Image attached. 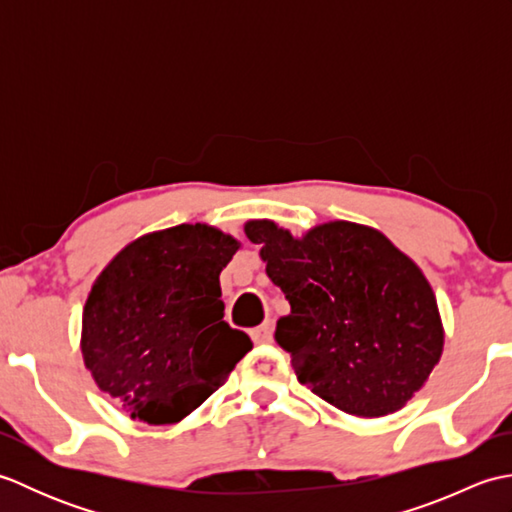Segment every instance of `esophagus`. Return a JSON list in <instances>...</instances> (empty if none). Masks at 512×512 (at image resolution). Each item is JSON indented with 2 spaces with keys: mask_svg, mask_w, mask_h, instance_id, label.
<instances>
[{
  "mask_svg": "<svg viewBox=\"0 0 512 512\" xmlns=\"http://www.w3.org/2000/svg\"><path fill=\"white\" fill-rule=\"evenodd\" d=\"M250 339H253L257 345H266V343L273 341V323L266 321V323L259 325V328L250 330Z\"/></svg>",
  "mask_w": 512,
  "mask_h": 512,
  "instance_id": "1",
  "label": "esophagus"
}]
</instances>
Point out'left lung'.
Returning a JSON list of instances; mask_svg holds the SVG:
<instances>
[{
	"label": "left lung",
	"instance_id": "8db88e82",
	"mask_svg": "<svg viewBox=\"0 0 512 512\" xmlns=\"http://www.w3.org/2000/svg\"><path fill=\"white\" fill-rule=\"evenodd\" d=\"M290 314L275 341L301 385L361 418L394 413L438 365L444 330L422 270L369 226L328 222L301 239L268 220L244 226Z\"/></svg>",
	"mask_w": 512,
	"mask_h": 512
}]
</instances>
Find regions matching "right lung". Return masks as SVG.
<instances>
[{
	"instance_id": "obj_1",
	"label": "right lung",
	"mask_w": 512,
	"mask_h": 512,
	"mask_svg": "<svg viewBox=\"0 0 512 512\" xmlns=\"http://www.w3.org/2000/svg\"><path fill=\"white\" fill-rule=\"evenodd\" d=\"M239 242L180 224L127 244L83 308L81 352L96 385L134 420L171 424L198 409L253 350L224 321L220 273Z\"/></svg>"
}]
</instances>
